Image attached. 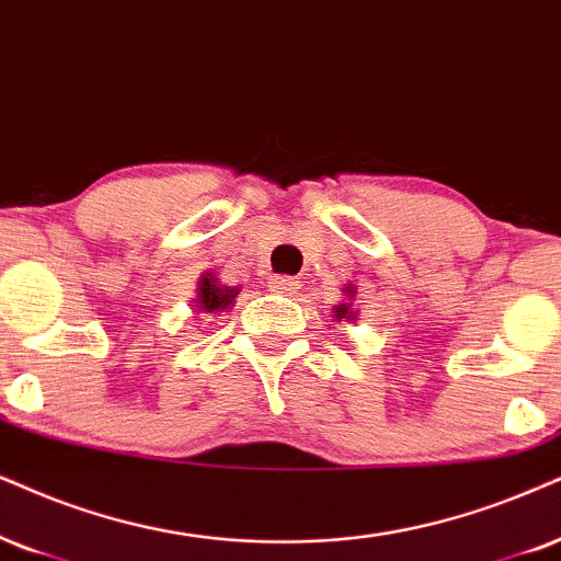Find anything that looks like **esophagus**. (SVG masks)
<instances>
[{
    "mask_svg": "<svg viewBox=\"0 0 561 561\" xmlns=\"http://www.w3.org/2000/svg\"><path fill=\"white\" fill-rule=\"evenodd\" d=\"M293 287L295 282L289 279V276H272V279H268V289H272V293H289Z\"/></svg>",
    "mask_w": 561,
    "mask_h": 561,
    "instance_id": "1",
    "label": "esophagus"
}]
</instances>
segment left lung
Masks as SVG:
<instances>
[{
  "label": "left lung",
  "instance_id": "left-lung-1",
  "mask_svg": "<svg viewBox=\"0 0 561 561\" xmlns=\"http://www.w3.org/2000/svg\"><path fill=\"white\" fill-rule=\"evenodd\" d=\"M346 295L352 293V289H344ZM333 316H336V321H342V318H354V313H352V308H350V302H342V305H333Z\"/></svg>",
  "mask_w": 561,
  "mask_h": 561
}]
</instances>
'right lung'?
I'll return each mask as SVG.
<instances>
[{
    "instance_id": "add662e5",
    "label": "right lung",
    "mask_w": 561,
    "mask_h": 561,
    "mask_svg": "<svg viewBox=\"0 0 561 561\" xmlns=\"http://www.w3.org/2000/svg\"><path fill=\"white\" fill-rule=\"evenodd\" d=\"M238 289L236 287H225L219 285L215 274H204L202 279H198V289H196V313L202 310V313H217V310H225L230 308L232 300H236Z\"/></svg>"
}]
</instances>
